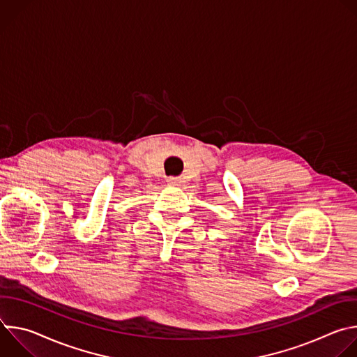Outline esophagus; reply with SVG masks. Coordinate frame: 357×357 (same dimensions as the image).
Masks as SVG:
<instances>
[{
  "instance_id": "34e87169",
  "label": "esophagus",
  "mask_w": 357,
  "mask_h": 357,
  "mask_svg": "<svg viewBox=\"0 0 357 357\" xmlns=\"http://www.w3.org/2000/svg\"><path fill=\"white\" fill-rule=\"evenodd\" d=\"M167 182H168V185H172V186H179L181 185V179L176 178V176H169L167 179Z\"/></svg>"
}]
</instances>
